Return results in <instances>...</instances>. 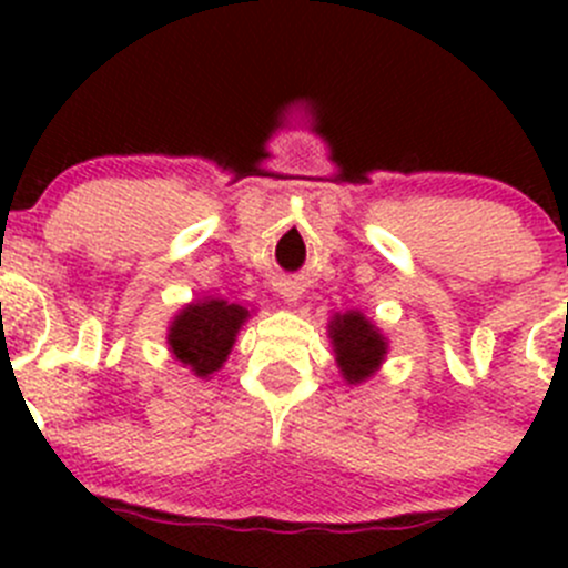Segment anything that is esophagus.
I'll return each instance as SVG.
<instances>
[{
	"mask_svg": "<svg viewBox=\"0 0 568 568\" xmlns=\"http://www.w3.org/2000/svg\"><path fill=\"white\" fill-rule=\"evenodd\" d=\"M283 296H285V300H288V302H296V300H300V288H296V285H285Z\"/></svg>",
	"mask_w": 568,
	"mask_h": 568,
	"instance_id": "34e87169",
	"label": "esophagus"
}]
</instances>
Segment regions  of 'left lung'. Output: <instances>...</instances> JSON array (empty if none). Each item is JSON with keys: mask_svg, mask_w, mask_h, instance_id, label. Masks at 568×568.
I'll list each match as a JSON object with an SVG mask.
<instances>
[{"mask_svg": "<svg viewBox=\"0 0 568 568\" xmlns=\"http://www.w3.org/2000/svg\"><path fill=\"white\" fill-rule=\"evenodd\" d=\"M329 337L335 343L337 365L352 385L368 379L385 359V337L371 321H365L363 313L352 311L346 316L332 318Z\"/></svg>", "mask_w": 568, "mask_h": 568, "instance_id": "obj_1", "label": "left lung"}]
</instances>
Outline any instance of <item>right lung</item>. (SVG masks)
Returning a JSON list of instances; mask_svg holds the SVG:
<instances>
[{
  "instance_id": "right-lung-1",
  "label": "right lung",
  "mask_w": 568,
  "mask_h": 568,
  "mask_svg": "<svg viewBox=\"0 0 568 568\" xmlns=\"http://www.w3.org/2000/svg\"><path fill=\"white\" fill-rule=\"evenodd\" d=\"M247 307L225 300H203L189 305L170 326V348L197 376L214 374L231 354L236 332L242 329Z\"/></svg>"
}]
</instances>
